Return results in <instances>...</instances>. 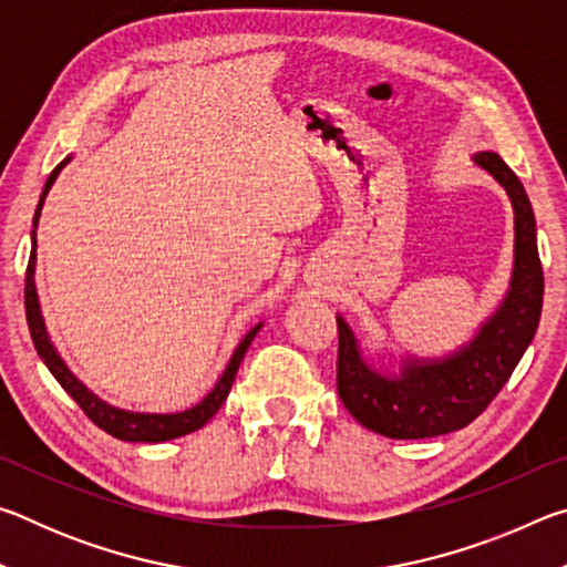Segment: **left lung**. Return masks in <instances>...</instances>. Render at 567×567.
<instances>
[{
  "instance_id": "left-lung-1",
  "label": "left lung",
  "mask_w": 567,
  "mask_h": 567,
  "mask_svg": "<svg viewBox=\"0 0 567 567\" xmlns=\"http://www.w3.org/2000/svg\"><path fill=\"white\" fill-rule=\"evenodd\" d=\"M473 159L501 182L515 209L511 292L467 348L435 362L410 360L400 378L372 370L360 358L348 322L338 318V395L352 417L372 433L420 440L470 425L511 380L540 322L543 265L530 199L501 155L480 152Z\"/></svg>"
}]
</instances>
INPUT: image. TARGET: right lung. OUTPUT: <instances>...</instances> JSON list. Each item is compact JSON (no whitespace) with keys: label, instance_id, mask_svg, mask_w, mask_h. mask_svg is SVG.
I'll use <instances>...</instances> for the list:
<instances>
[{"label":"right lung","instance_id":"obj_1","mask_svg":"<svg viewBox=\"0 0 567 567\" xmlns=\"http://www.w3.org/2000/svg\"><path fill=\"white\" fill-rule=\"evenodd\" d=\"M62 167H64V162H62V165H56L52 169L50 179H47L44 192L40 197V205H37L34 227H37V219H40L47 192H50L52 182L56 179V175H60ZM34 262H37V237L32 233V255H30V265H27V277H24V310H27V324H30L34 348H37V352H40V358L44 360L47 368H50L52 375L56 378V382H60V385L64 388L66 395H70L76 402V405L82 408L84 415H87L94 422V425L102 427L104 433H110L112 437H117V440H127V443H162V440H172V437L195 433V430L203 427L205 422L213 417L219 408H223V402L229 395V388H233V382H235L239 362H243L249 342H252L257 330H260V324L245 334V340L239 342V348L235 350L233 360H229V364H227L225 375L219 378L217 388L209 392V395L203 402H199V405H195L192 410H185V412H175V415H142V412L117 410V408L107 405V402H102L100 398H94L92 392L84 388L70 370H66V364L62 362L60 354H56V350L52 348L50 334H47V330H44L40 302H37Z\"/></svg>","mask_w":567,"mask_h":567}]
</instances>
